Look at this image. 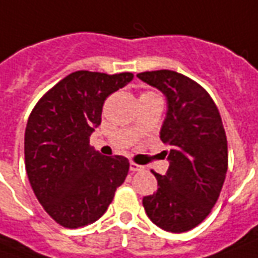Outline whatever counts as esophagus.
Listing matches in <instances>:
<instances>
[{
  "instance_id": "esophagus-1",
  "label": "esophagus",
  "mask_w": 258,
  "mask_h": 258,
  "mask_svg": "<svg viewBox=\"0 0 258 258\" xmlns=\"http://www.w3.org/2000/svg\"><path fill=\"white\" fill-rule=\"evenodd\" d=\"M130 170H131V172H141V170H144V166L137 165L134 162H131V163H130Z\"/></svg>"
}]
</instances>
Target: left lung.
<instances>
[{"instance_id":"left-lung-1","label":"left lung","mask_w":258,"mask_h":258,"mask_svg":"<svg viewBox=\"0 0 258 258\" xmlns=\"http://www.w3.org/2000/svg\"><path fill=\"white\" fill-rule=\"evenodd\" d=\"M167 100L160 140L170 147L158 190L142 200L148 218L163 230L181 233L210 215L228 170V141L217 104L201 85L183 74L159 70L137 75Z\"/></svg>"}]
</instances>
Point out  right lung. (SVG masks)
Instances as JSON below:
<instances>
[{
    "instance_id": "obj_1",
    "label": "right lung",
    "mask_w": 258,
    "mask_h": 258,
    "mask_svg": "<svg viewBox=\"0 0 258 258\" xmlns=\"http://www.w3.org/2000/svg\"><path fill=\"white\" fill-rule=\"evenodd\" d=\"M131 73L75 71L43 95L25 131V166L44 211L64 228L98 221L128 174L127 158L103 156L89 145L106 98L133 81Z\"/></svg>"
}]
</instances>
